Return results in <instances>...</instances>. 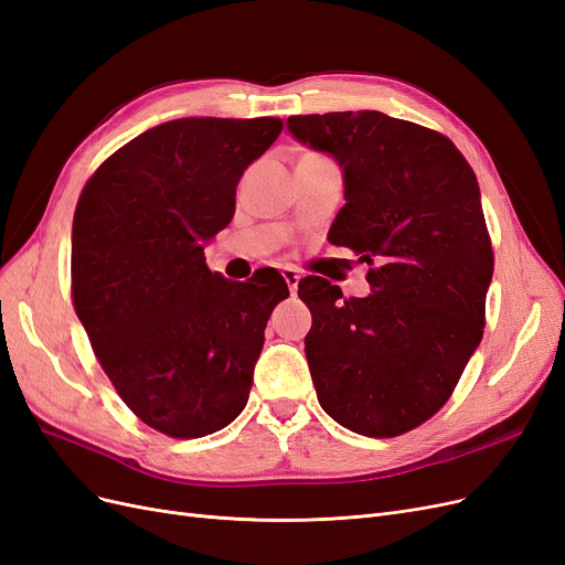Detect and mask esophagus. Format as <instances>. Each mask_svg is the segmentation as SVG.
<instances>
[{
    "label": "esophagus",
    "instance_id": "obj_1",
    "mask_svg": "<svg viewBox=\"0 0 565 565\" xmlns=\"http://www.w3.org/2000/svg\"><path fill=\"white\" fill-rule=\"evenodd\" d=\"M282 278H285V282H287V287H289V292H297V287H299V280H301V276H299V270L297 268H282Z\"/></svg>",
    "mask_w": 565,
    "mask_h": 565
}]
</instances>
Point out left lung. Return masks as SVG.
I'll list each match as a JSON object with an SVG mask.
<instances>
[{
    "label": "left lung",
    "mask_w": 565,
    "mask_h": 565,
    "mask_svg": "<svg viewBox=\"0 0 565 565\" xmlns=\"http://www.w3.org/2000/svg\"><path fill=\"white\" fill-rule=\"evenodd\" d=\"M287 127L344 169L330 243L370 266L365 299L318 276L299 282L318 401L355 434L413 431L448 403L486 328L494 256L473 169L448 136L377 110L292 115Z\"/></svg>",
    "instance_id": "1"
}]
</instances>
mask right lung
<instances>
[{
  "instance_id": "right-lung-1",
  "label": "right lung",
  "mask_w": 565,
  "mask_h": 565,
  "mask_svg": "<svg viewBox=\"0 0 565 565\" xmlns=\"http://www.w3.org/2000/svg\"><path fill=\"white\" fill-rule=\"evenodd\" d=\"M280 131L278 117L172 119L79 193L73 306L119 398L164 436L202 438L243 413L266 322L289 297L276 268L231 282L204 264L237 181Z\"/></svg>"
}]
</instances>
